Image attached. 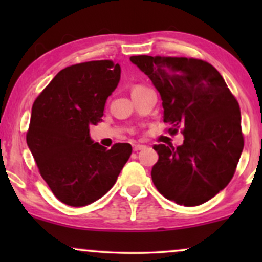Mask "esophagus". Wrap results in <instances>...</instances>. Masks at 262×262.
<instances>
[{
  "instance_id": "esophagus-1",
  "label": "esophagus",
  "mask_w": 262,
  "mask_h": 262,
  "mask_svg": "<svg viewBox=\"0 0 262 262\" xmlns=\"http://www.w3.org/2000/svg\"><path fill=\"white\" fill-rule=\"evenodd\" d=\"M145 148V145H143V144H133V150L134 151H139V150Z\"/></svg>"
}]
</instances>
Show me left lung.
<instances>
[{"label":"left lung","mask_w":262,"mask_h":262,"mask_svg":"<svg viewBox=\"0 0 262 262\" xmlns=\"http://www.w3.org/2000/svg\"><path fill=\"white\" fill-rule=\"evenodd\" d=\"M160 93L164 122L182 128V145H155V187L167 200L200 206L221 192L244 148L239 104L222 75L198 59L130 56Z\"/></svg>","instance_id":"8db88e82"}]
</instances>
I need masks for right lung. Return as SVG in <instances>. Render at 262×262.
Returning <instances> with one entry per match:
<instances>
[{"instance_id": "add662e5", "label": "right lung", "mask_w": 262, "mask_h": 262, "mask_svg": "<svg viewBox=\"0 0 262 262\" xmlns=\"http://www.w3.org/2000/svg\"><path fill=\"white\" fill-rule=\"evenodd\" d=\"M121 65L98 60L62 69L32 107L27 144L54 196L71 207L100 200L116 183L132 145L93 143L90 125L102 121Z\"/></svg>"}]
</instances>
